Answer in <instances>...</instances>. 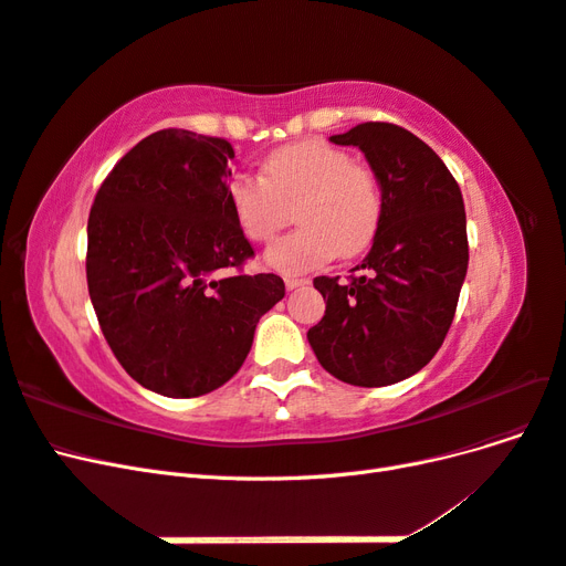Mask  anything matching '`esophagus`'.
Wrapping results in <instances>:
<instances>
[{
	"instance_id": "1",
	"label": "esophagus",
	"mask_w": 566,
	"mask_h": 566,
	"mask_svg": "<svg viewBox=\"0 0 566 566\" xmlns=\"http://www.w3.org/2000/svg\"><path fill=\"white\" fill-rule=\"evenodd\" d=\"M306 283H310L306 279H295V276H287V279H285V287H287V290H297V287H302V285H306Z\"/></svg>"
}]
</instances>
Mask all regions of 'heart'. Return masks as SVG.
I'll list each match as a JSON object with an SVG mask.
<instances>
[{
    "instance_id": "obj_1",
    "label": "heart",
    "mask_w": 566,
    "mask_h": 566,
    "mask_svg": "<svg viewBox=\"0 0 566 566\" xmlns=\"http://www.w3.org/2000/svg\"><path fill=\"white\" fill-rule=\"evenodd\" d=\"M227 200L238 229L252 243H269L295 205L300 229L266 250L281 273H306L342 256L366 252L385 219V184L370 165L345 148L310 139L273 150L264 175L235 172Z\"/></svg>"
}]
</instances>
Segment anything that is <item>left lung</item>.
I'll return each instance as SVG.
<instances>
[{"instance_id":"obj_1","label":"left lung","mask_w":566,"mask_h":566,"mask_svg":"<svg viewBox=\"0 0 566 566\" xmlns=\"http://www.w3.org/2000/svg\"><path fill=\"white\" fill-rule=\"evenodd\" d=\"M331 142L366 153L387 208L361 276L314 279L325 314L306 337L337 380L385 387L430 364L451 328L470 260L465 205L449 167L399 125L364 123Z\"/></svg>"}]
</instances>
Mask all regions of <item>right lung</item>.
Here are the masks:
<instances>
[{
  "label": "right lung",
  "instance_id": "1",
  "mask_svg": "<svg viewBox=\"0 0 566 566\" xmlns=\"http://www.w3.org/2000/svg\"><path fill=\"white\" fill-rule=\"evenodd\" d=\"M233 146L160 129L111 169L87 221V285L108 347L172 399L229 382L285 283L248 276L254 250L227 200Z\"/></svg>",
  "mask_w": 566,
  "mask_h": 566
}]
</instances>
